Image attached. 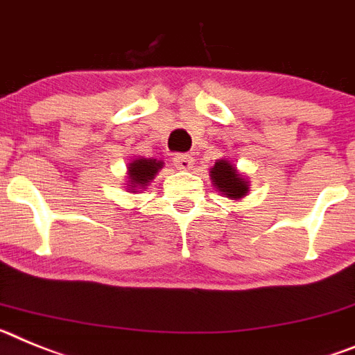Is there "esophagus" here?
Masks as SVG:
<instances>
[{
  "label": "esophagus",
  "instance_id": "34e87169",
  "mask_svg": "<svg viewBox=\"0 0 355 355\" xmlns=\"http://www.w3.org/2000/svg\"><path fill=\"white\" fill-rule=\"evenodd\" d=\"M173 162L178 169H182V171H187V169L193 168V157H191L189 153H177V155L173 157Z\"/></svg>",
  "mask_w": 355,
  "mask_h": 355
}]
</instances>
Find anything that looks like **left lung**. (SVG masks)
Returning <instances> with one entry per match:
<instances>
[{"label":"left lung","mask_w":355,"mask_h":355,"mask_svg":"<svg viewBox=\"0 0 355 355\" xmlns=\"http://www.w3.org/2000/svg\"><path fill=\"white\" fill-rule=\"evenodd\" d=\"M212 186L221 196L229 200H241L250 191V180L236 168L232 160L218 159L209 171Z\"/></svg>","instance_id":"obj_1"}]
</instances>
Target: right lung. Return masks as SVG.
Segmentation results:
<instances>
[{"instance_id": "right-lung-1", "label": "right lung", "mask_w": 355, "mask_h": 355, "mask_svg": "<svg viewBox=\"0 0 355 355\" xmlns=\"http://www.w3.org/2000/svg\"><path fill=\"white\" fill-rule=\"evenodd\" d=\"M164 162L157 160L153 157H135L134 160L128 162L126 166V178H125V189L128 193H141L150 186V182L157 177Z\"/></svg>"}]
</instances>
